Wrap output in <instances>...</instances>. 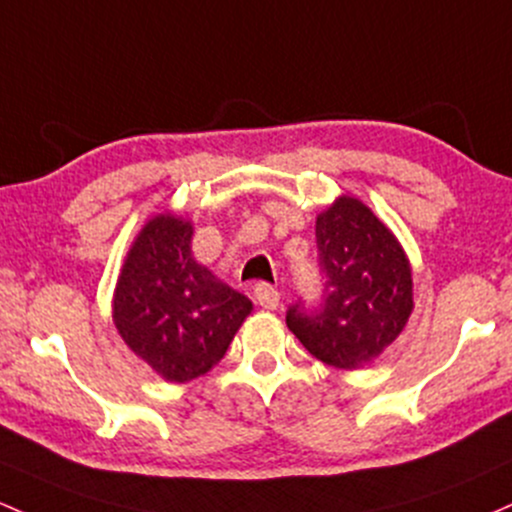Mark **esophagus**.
Listing matches in <instances>:
<instances>
[{
    "label": "esophagus",
    "mask_w": 512,
    "mask_h": 512,
    "mask_svg": "<svg viewBox=\"0 0 512 512\" xmlns=\"http://www.w3.org/2000/svg\"><path fill=\"white\" fill-rule=\"evenodd\" d=\"M279 299H282V296H279V291L274 289L272 284L260 282L255 286V301L260 303L262 308H267V311H274V308L279 306Z\"/></svg>",
    "instance_id": "esophagus-1"
}]
</instances>
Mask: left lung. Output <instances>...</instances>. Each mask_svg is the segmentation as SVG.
Here are the masks:
<instances>
[{
	"label": "left lung",
	"mask_w": 512,
	"mask_h": 512,
	"mask_svg": "<svg viewBox=\"0 0 512 512\" xmlns=\"http://www.w3.org/2000/svg\"><path fill=\"white\" fill-rule=\"evenodd\" d=\"M323 301L294 303L286 325L301 345L335 369H359L406 328L413 272L406 252L367 204L340 196L316 218Z\"/></svg>",
	"instance_id": "1"
}]
</instances>
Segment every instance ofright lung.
<instances>
[{
  "instance_id": "obj_1",
  "label": "right lung",
  "mask_w": 512,
  "mask_h": 512,
  "mask_svg": "<svg viewBox=\"0 0 512 512\" xmlns=\"http://www.w3.org/2000/svg\"><path fill=\"white\" fill-rule=\"evenodd\" d=\"M192 221L157 213L140 228L114 291V325L165 381L211 372L250 316L252 301L192 255Z\"/></svg>"
}]
</instances>
